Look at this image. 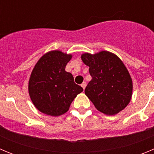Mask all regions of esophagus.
Listing matches in <instances>:
<instances>
[{
	"label": "esophagus",
	"mask_w": 154,
	"mask_h": 154,
	"mask_svg": "<svg viewBox=\"0 0 154 154\" xmlns=\"http://www.w3.org/2000/svg\"><path fill=\"white\" fill-rule=\"evenodd\" d=\"M81 86L83 88V89H85V86H86V82H82V85H81Z\"/></svg>",
	"instance_id": "1"
}]
</instances>
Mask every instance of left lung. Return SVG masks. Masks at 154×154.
Segmentation results:
<instances>
[{
  "instance_id": "left-lung-1",
  "label": "left lung",
  "mask_w": 154,
  "mask_h": 154,
  "mask_svg": "<svg viewBox=\"0 0 154 154\" xmlns=\"http://www.w3.org/2000/svg\"><path fill=\"white\" fill-rule=\"evenodd\" d=\"M81 58L89 67L92 76L85 94L95 107L109 116L116 115L126 108L131 100L133 81L120 58L107 51L93 55L84 53Z\"/></svg>"
}]
</instances>
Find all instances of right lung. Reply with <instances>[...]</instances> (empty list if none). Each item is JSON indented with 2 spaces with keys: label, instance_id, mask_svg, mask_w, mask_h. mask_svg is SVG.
<instances>
[{
  "label": "right lung",
  "instance_id": "right-lung-1",
  "mask_svg": "<svg viewBox=\"0 0 154 154\" xmlns=\"http://www.w3.org/2000/svg\"><path fill=\"white\" fill-rule=\"evenodd\" d=\"M72 55L54 50L42 55L31 72L28 92L36 109L46 115L58 116L69 109L72 102L83 91L74 82L65 66Z\"/></svg>",
  "mask_w": 154,
  "mask_h": 154
}]
</instances>
